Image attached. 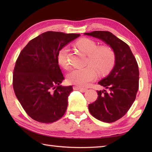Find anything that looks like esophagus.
<instances>
[{"label": "esophagus", "mask_w": 152, "mask_h": 152, "mask_svg": "<svg viewBox=\"0 0 152 152\" xmlns=\"http://www.w3.org/2000/svg\"><path fill=\"white\" fill-rule=\"evenodd\" d=\"M73 88L74 90H77V91H79L82 92H85L87 91L86 88H81V87H79V86H74Z\"/></svg>", "instance_id": "34e87169"}]
</instances>
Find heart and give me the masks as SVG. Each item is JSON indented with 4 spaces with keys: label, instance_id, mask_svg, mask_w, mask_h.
<instances>
[{
    "label": "heart",
    "instance_id": "b5f03b06",
    "mask_svg": "<svg viewBox=\"0 0 152 152\" xmlns=\"http://www.w3.org/2000/svg\"><path fill=\"white\" fill-rule=\"evenodd\" d=\"M80 50L87 55V66L84 68L74 69L67 75V80L70 84L79 86H86L96 77V71L99 74H106L112 70L115 64L114 51L106 45L98 46L94 41L84 38L76 42ZM68 46L59 51L58 61L64 68L69 67Z\"/></svg>",
    "mask_w": 152,
    "mask_h": 152
}]
</instances>
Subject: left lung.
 Listing matches in <instances>:
<instances>
[{"mask_svg": "<svg viewBox=\"0 0 152 152\" xmlns=\"http://www.w3.org/2000/svg\"><path fill=\"white\" fill-rule=\"evenodd\" d=\"M109 45L115 55V65L106 78L99 82L105 90L97 91L98 98L88 105L91 114L98 120L113 123L127 113L139 89L138 64L127 43L112 33L94 31L85 33Z\"/></svg>", "mask_w": 152, "mask_h": 152, "instance_id": "1", "label": "left lung"}]
</instances>
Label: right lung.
Here are the masks:
<instances>
[{
  "label": "right lung",
  "mask_w": 152,
  "mask_h": 152,
  "mask_svg": "<svg viewBox=\"0 0 152 152\" xmlns=\"http://www.w3.org/2000/svg\"><path fill=\"white\" fill-rule=\"evenodd\" d=\"M80 34L47 31L23 49L15 63L12 86L17 99L33 120L51 123L63 117L72 86L60 85L64 79L59 66V51Z\"/></svg>",
  "instance_id": "add662e5"
}]
</instances>
